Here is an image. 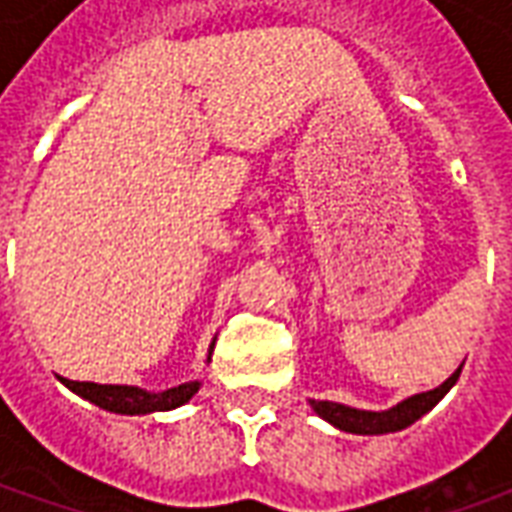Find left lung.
<instances>
[{"mask_svg": "<svg viewBox=\"0 0 512 512\" xmlns=\"http://www.w3.org/2000/svg\"><path fill=\"white\" fill-rule=\"evenodd\" d=\"M463 367V365H461ZM461 367L452 373L444 384H439L430 392H419L406 400H400L397 406L386 408V411H367V408H354L345 406V403H332V400H310L312 411L321 419H326L329 425L345 433H356V436H381V433H397V430L414 425L417 419L428 414L430 408L439 403L441 397L450 392L458 376H461Z\"/></svg>", "mask_w": 512, "mask_h": 512, "instance_id": "8db88e82", "label": "left lung"}]
</instances>
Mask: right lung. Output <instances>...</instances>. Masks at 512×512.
Wrapping results in <instances>:
<instances>
[{"mask_svg": "<svg viewBox=\"0 0 512 512\" xmlns=\"http://www.w3.org/2000/svg\"><path fill=\"white\" fill-rule=\"evenodd\" d=\"M213 345H216V340L208 348V362H211ZM60 381L71 392H76L84 400H90L93 406L112 411V414H128V417L153 414V411H172V408L189 403L202 386V381H186V384L172 386V389H164V392H147V389L128 384H93V381H71V378L62 376Z\"/></svg>", "mask_w": 512, "mask_h": 512, "instance_id": "obj_1", "label": "right lung"}]
</instances>
